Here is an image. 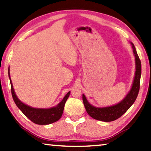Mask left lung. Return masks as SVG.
Returning a JSON list of instances; mask_svg holds the SVG:
<instances>
[{"label": "left lung", "mask_w": 151, "mask_h": 151, "mask_svg": "<svg viewBox=\"0 0 151 151\" xmlns=\"http://www.w3.org/2000/svg\"><path fill=\"white\" fill-rule=\"evenodd\" d=\"M135 58V76L133 80L131 89L125 96L124 98L116 104L108 106V107L99 108L93 106L88 102L84 94L82 95L83 102L84 104L86 112L91 117L96 120L111 122L119 118L129 109L137 98L140 89V80L141 76V62L138 57L135 47L130 42Z\"/></svg>", "instance_id": "obj_1"}]
</instances>
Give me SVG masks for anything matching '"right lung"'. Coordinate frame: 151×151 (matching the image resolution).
Wrapping results in <instances>:
<instances>
[{
    "label": "right lung",
    "instance_id": "1",
    "mask_svg": "<svg viewBox=\"0 0 151 151\" xmlns=\"http://www.w3.org/2000/svg\"><path fill=\"white\" fill-rule=\"evenodd\" d=\"M9 70V77L10 79V82H11V93L13 100L17 107L29 120L37 124L46 125L51 124V123L55 122L60 119L63 114L65 104L69 96H70V92L67 93L64 96L63 100L55 107L50 108H36L31 107V106L22 102L17 96L15 92H14L11 77H10Z\"/></svg>",
    "mask_w": 151,
    "mask_h": 151
}]
</instances>
